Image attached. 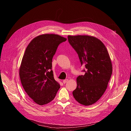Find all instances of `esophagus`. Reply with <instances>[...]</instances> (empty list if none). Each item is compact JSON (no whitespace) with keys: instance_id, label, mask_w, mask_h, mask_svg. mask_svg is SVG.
Segmentation results:
<instances>
[{"instance_id":"obj_1","label":"esophagus","mask_w":131,"mask_h":131,"mask_svg":"<svg viewBox=\"0 0 131 131\" xmlns=\"http://www.w3.org/2000/svg\"><path fill=\"white\" fill-rule=\"evenodd\" d=\"M68 81V79H65V80H63V83L64 84H65L66 82H67V81Z\"/></svg>"}]
</instances>
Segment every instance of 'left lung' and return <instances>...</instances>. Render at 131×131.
<instances>
[{
  "mask_svg": "<svg viewBox=\"0 0 131 131\" xmlns=\"http://www.w3.org/2000/svg\"><path fill=\"white\" fill-rule=\"evenodd\" d=\"M71 46L77 53L84 75L77 78L73 96L80 104L88 106L96 103L105 92L113 72L110 58L103 43L94 37L68 36Z\"/></svg>",
  "mask_w": 131,
  "mask_h": 131,
  "instance_id": "left-lung-1",
  "label": "left lung"
}]
</instances>
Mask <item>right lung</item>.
Here are the masks:
<instances>
[{
	"label": "right lung",
	"mask_w": 131,
	"mask_h": 131,
	"mask_svg": "<svg viewBox=\"0 0 131 131\" xmlns=\"http://www.w3.org/2000/svg\"><path fill=\"white\" fill-rule=\"evenodd\" d=\"M66 40L58 35H41L26 49L19 70L21 82L29 97L39 105L51 102L60 88L54 78L52 62L59 45Z\"/></svg>",
	"instance_id": "obj_1"
}]
</instances>
